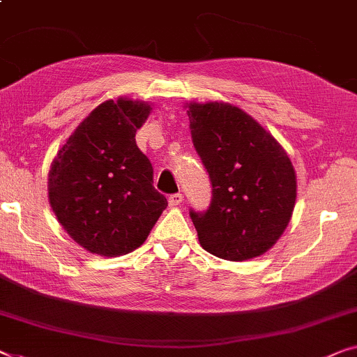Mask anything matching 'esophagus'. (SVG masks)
<instances>
[{
    "label": "esophagus",
    "mask_w": 357,
    "mask_h": 357,
    "mask_svg": "<svg viewBox=\"0 0 357 357\" xmlns=\"http://www.w3.org/2000/svg\"><path fill=\"white\" fill-rule=\"evenodd\" d=\"M167 201H169V206H172V208H174V206H178L180 203H182V201H183V196L180 195V193L170 195Z\"/></svg>",
    "instance_id": "1"
}]
</instances>
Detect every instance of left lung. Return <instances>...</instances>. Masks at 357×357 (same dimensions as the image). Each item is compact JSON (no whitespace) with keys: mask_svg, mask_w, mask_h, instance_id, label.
I'll use <instances>...</instances> for the list:
<instances>
[{"mask_svg":"<svg viewBox=\"0 0 357 357\" xmlns=\"http://www.w3.org/2000/svg\"><path fill=\"white\" fill-rule=\"evenodd\" d=\"M191 140L213 183L206 213L191 211L201 246L220 259L264 255L290 224L296 172L280 143L230 102H187Z\"/></svg>","mask_w":357,"mask_h":357,"instance_id":"obj_1","label":"left lung"}]
</instances>
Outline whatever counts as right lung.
Segmentation results:
<instances>
[{"label":"right lung","mask_w":357,"mask_h":357,"mask_svg":"<svg viewBox=\"0 0 357 357\" xmlns=\"http://www.w3.org/2000/svg\"><path fill=\"white\" fill-rule=\"evenodd\" d=\"M148 101L119 96L96 106L56 154L48 199L56 219L91 255L135 251L167 208L153 187V167L135 133L151 112Z\"/></svg>","instance_id":"obj_1"}]
</instances>
